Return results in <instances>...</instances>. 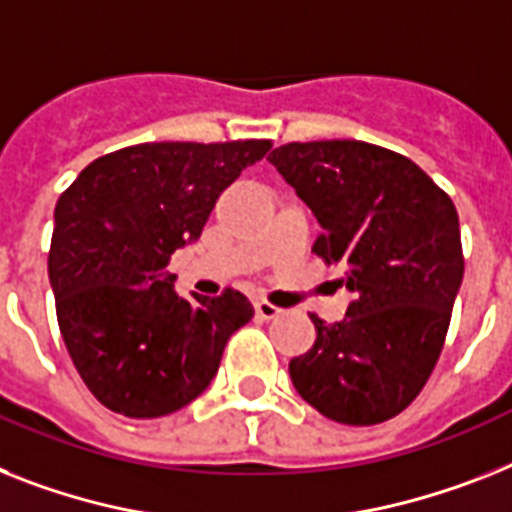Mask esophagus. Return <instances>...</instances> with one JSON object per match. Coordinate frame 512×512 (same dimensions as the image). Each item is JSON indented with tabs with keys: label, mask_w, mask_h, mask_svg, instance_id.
Returning <instances> with one entry per match:
<instances>
[{
	"label": "esophagus",
	"mask_w": 512,
	"mask_h": 512,
	"mask_svg": "<svg viewBox=\"0 0 512 512\" xmlns=\"http://www.w3.org/2000/svg\"><path fill=\"white\" fill-rule=\"evenodd\" d=\"M253 308H256V316H259V319H264V322H269V319H274V316L282 314V308L272 306V303H266V301H256L253 303Z\"/></svg>",
	"instance_id": "esophagus-1"
}]
</instances>
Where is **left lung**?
Instances as JSON below:
<instances>
[{
  "mask_svg": "<svg viewBox=\"0 0 512 512\" xmlns=\"http://www.w3.org/2000/svg\"><path fill=\"white\" fill-rule=\"evenodd\" d=\"M269 162L322 227L316 256L353 293L337 324L311 316L316 342L290 361L293 387L337 424H382L416 400L445 345L463 282L455 204L374 143H287Z\"/></svg>",
  "mask_w": 512,
  "mask_h": 512,
  "instance_id": "obj_1",
  "label": "left lung"
}]
</instances>
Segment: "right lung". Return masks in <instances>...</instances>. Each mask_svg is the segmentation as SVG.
Segmentation results:
<instances>
[{
	"instance_id": "obj_1",
	"label": "right lung",
	"mask_w": 512,
	"mask_h": 512,
	"mask_svg": "<svg viewBox=\"0 0 512 512\" xmlns=\"http://www.w3.org/2000/svg\"><path fill=\"white\" fill-rule=\"evenodd\" d=\"M272 141L138 143L99 156L59 196L49 282L67 353L94 398L130 418L196 400L253 319L238 290L183 298L167 269L222 190Z\"/></svg>"
}]
</instances>
